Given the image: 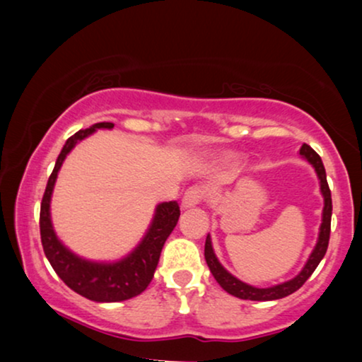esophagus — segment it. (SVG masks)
Returning <instances> with one entry per match:
<instances>
[{"label": "esophagus", "instance_id": "obj_1", "mask_svg": "<svg viewBox=\"0 0 362 362\" xmlns=\"http://www.w3.org/2000/svg\"><path fill=\"white\" fill-rule=\"evenodd\" d=\"M204 191L201 187H189L182 196V207H194L204 201Z\"/></svg>", "mask_w": 362, "mask_h": 362}]
</instances>
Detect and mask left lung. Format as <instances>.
Instances as JSON below:
<instances>
[{"label": "left lung", "instance_id": "left-lung-1", "mask_svg": "<svg viewBox=\"0 0 362 362\" xmlns=\"http://www.w3.org/2000/svg\"><path fill=\"white\" fill-rule=\"evenodd\" d=\"M300 153L311 163V165L315 166L316 173H318L320 182H321V192H323V196H325L323 222H321L318 244H316L313 254L310 255L308 262H306L305 269L301 270L300 275H296L293 280L285 281V284L276 285V286H270V288H255V286H250V285L244 284V281L237 280L235 276H232L229 272H227L224 267L219 264V260H217L214 255V250H212L211 237L207 235L206 245H204V257H206L207 267H209L211 274L214 275L217 284H219L222 288L227 291V293L234 295V296H237V298L254 300V301H270V300H279V298H284V296L295 293V291L298 290L300 286H303L305 281L310 279L316 267H318L321 259L325 257L326 250H328L329 232H331V211H333V204H331V191H329L328 181H326V171H325L323 161H321L318 153H316L310 145H306V143L301 146Z\"/></svg>", "mask_w": 362, "mask_h": 362}]
</instances>
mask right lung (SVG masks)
I'll return each mask as SVG.
<instances>
[{"mask_svg":"<svg viewBox=\"0 0 362 362\" xmlns=\"http://www.w3.org/2000/svg\"><path fill=\"white\" fill-rule=\"evenodd\" d=\"M97 128H113V123L102 122L95 123L86 130H78L69 138L64 145L61 155L57 156L56 166L49 176L46 191L41 202V214H39V229H41V242L44 254L51 262L52 269L61 276V280L76 293L86 296L93 301H123L140 295L150 285L155 275L161 249L170 234L175 229L180 219V204L176 201L163 202L156 207L155 219L151 222L150 230L146 232L141 244L125 259L117 264H95L87 262L81 257L74 255L66 249L54 234L49 214L51 194L56 182L57 173L61 170L62 161L67 153L76 146L77 141L90 135Z\"/></svg>","mask_w":362,"mask_h":362,"instance_id":"right-lung-1","label":"right lung"}]
</instances>
